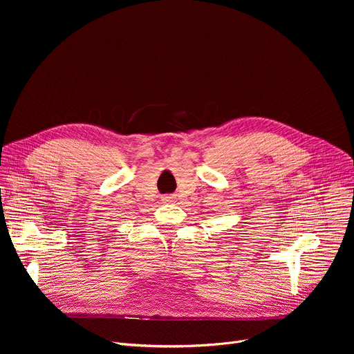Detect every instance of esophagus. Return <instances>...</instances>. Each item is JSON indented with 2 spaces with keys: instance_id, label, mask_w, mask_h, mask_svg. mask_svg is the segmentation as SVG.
<instances>
[{
  "instance_id": "esophagus-1",
  "label": "esophagus",
  "mask_w": 354,
  "mask_h": 354,
  "mask_svg": "<svg viewBox=\"0 0 354 354\" xmlns=\"http://www.w3.org/2000/svg\"><path fill=\"white\" fill-rule=\"evenodd\" d=\"M175 201V196L172 195H165L163 196V202H174Z\"/></svg>"
}]
</instances>
